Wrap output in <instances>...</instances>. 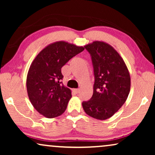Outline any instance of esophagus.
<instances>
[{
    "instance_id": "esophagus-1",
    "label": "esophagus",
    "mask_w": 155,
    "mask_h": 155,
    "mask_svg": "<svg viewBox=\"0 0 155 155\" xmlns=\"http://www.w3.org/2000/svg\"><path fill=\"white\" fill-rule=\"evenodd\" d=\"M73 91L75 93H76V94H78V93L80 92V89H73Z\"/></svg>"
}]
</instances>
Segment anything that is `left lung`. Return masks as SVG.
I'll return each instance as SVG.
<instances>
[{"label": "left lung", "mask_w": 155, "mask_h": 155, "mask_svg": "<svg viewBox=\"0 0 155 155\" xmlns=\"http://www.w3.org/2000/svg\"><path fill=\"white\" fill-rule=\"evenodd\" d=\"M92 56L94 73L93 95L82 102L85 113L98 120L111 117L126 102L130 77L124 59L110 44L94 41L84 46Z\"/></svg>", "instance_id": "left-lung-1"}]
</instances>
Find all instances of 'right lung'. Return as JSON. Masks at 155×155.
Here are the masks:
<instances>
[{
    "label": "right lung",
    "mask_w": 155,
    "mask_h": 155,
    "mask_svg": "<svg viewBox=\"0 0 155 155\" xmlns=\"http://www.w3.org/2000/svg\"><path fill=\"white\" fill-rule=\"evenodd\" d=\"M67 41L48 44L35 57L27 76L29 101L41 115L53 118L64 113L72 97L71 90L61 84V68L73 56L84 51Z\"/></svg>",
    "instance_id": "right-lung-1"
}]
</instances>
